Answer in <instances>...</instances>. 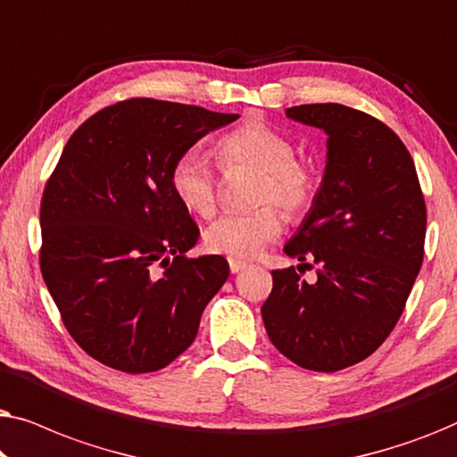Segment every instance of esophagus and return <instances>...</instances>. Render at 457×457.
I'll use <instances>...</instances> for the list:
<instances>
[{
  "instance_id": "34e87169",
  "label": "esophagus",
  "mask_w": 457,
  "mask_h": 457,
  "mask_svg": "<svg viewBox=\"0 0 457 457\" xmlns=\"http://www.w3.org/2000/svg\"><path fill=\"white\" fill-rule=\"evenodd\" d=\"M228 266H230V272L237 274V272L245 270V268H247L249 264H247V262H241V260H233V258H230V260H228Z\"/></svg>"
}]
</instances>
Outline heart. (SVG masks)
<instances>
[{"instance_id": "1", "label": "heart", "mask_w": 457, "mask_h": 457, "mask_svg": "<svg viewBox=\"0 0 457 457\" xmlns=\"http://www.w3.org/2000/svg\"><path fill=\"white\" fill-rule=\"evenodd\" d=\"M218 160L227 172L258 174L249 214H224L204 230L205 249L212 253L247 260L260 253L283 230V218L302 216L316 197L318 177L310 162L295 158V145L285 133L262 120H247L220 137ZM170 189L187 212L212 216L218 204L216 177L202 152L180 154L170 168ZM277 204L276 209L273 205Z\"/></svg>"}]
</instances>
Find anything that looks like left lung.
Returning a JSON list of instances; mask_svg holds the SVG:
<instances>
[{"mask_svg": "<svg viewBox=\"0 0 457 457\" xmlns=\"http://www.w3.org/2000/svg\"><path fill=\"white\" fill-rule=\"evenodd\" d=\"M287 116L328 135L322 185L285 245L300 271L315 260L319 280L305 284L295 266L272 270L262 318L285 358L337 372L395 328L424 260L427 204L408 147L385 122L341 104L293 105Z\"/></svg>", "mask_w": 457, "mask_h": 457, "instance_id": "1", "label": "left lung"}]
</instances>
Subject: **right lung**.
Instances as JSON below:
<instances>
[{
  "label": "right lung",
  "instance_id": "right-lung-1",
  "mask_svg": "<svg viewBox=\"0 0 457 457\" xmlns=\"http://www.w3.org/2000/svg\"><path fill=\"white\" fill-rule=\"evenodd\" d=\"M237 118L130 97L68 139L43 189L39 264L66 330L93 360L155 372L195 339L228 262L187 258L199 228L168 177L180 154Z\"/></svg>",
  "mask_w": 457,
  "mask_h": 457
}]
</instances>
